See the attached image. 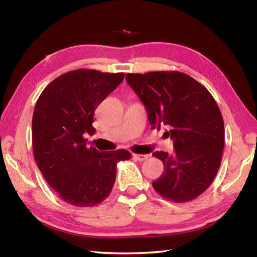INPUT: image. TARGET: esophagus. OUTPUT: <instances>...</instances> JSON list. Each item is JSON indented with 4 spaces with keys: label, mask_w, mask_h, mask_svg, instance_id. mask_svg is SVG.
<instances>
[{
    "label": "esophagus",
    "mask_w": 257,
    "mask_h": 257,
    "mask_svg": "<svg viewBox=\"0 0 257 257\" xmlns=\"http://www.w3.org/2000/svg\"><path fill=\"white\" fill-rule=\"evenodd\" d=\"M149 156L150 155H147V154H133V158L138 160V161H145L149 159Z\"/></svg>",
    "instance_id": "1"
}]
</instances>
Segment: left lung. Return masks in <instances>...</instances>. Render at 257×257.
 <instances>
[{"label": "left lung", "mask_w": 257, "mask_h": 257, "mask_svg": "<svg viewBox=\"0 0 257 257\" xmlns=\"http://www.w3.org/2000/svg\"><path fill=\"white\" fill-rule=\"evenodd\" d=\"M125 80L144 103L152 129L164 125L173 141L172 154L153 153L165 167L153 188L175 203L193 201L210 187L222 160L224 124L215 99L179 71L127 73Z\"/></svg>", "instance_id": "8db88e82"}]
</instances>
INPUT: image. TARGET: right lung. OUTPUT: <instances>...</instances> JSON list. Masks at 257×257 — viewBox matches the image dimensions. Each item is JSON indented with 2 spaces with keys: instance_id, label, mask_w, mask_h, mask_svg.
I'll return each instance as SVG.
<instances>
[{
  "instance_id": "right-lung-1",
  "label": "right lung",
  "mask_w": 257,
  "mask_h": 257,
  "mask_svg": "<svg viewBox=\"0 0 257 257\" xmlns=\"http://www.w3.org/2000/svg\"><path fill=\"white\" fill-rule=\"evenodd\" d=\"M124 73L78 69L47 85L33 114L34 158L43 177L70 205L102 203L113 188L116 164L130 159L125 150L99 152L86 146L95 134L94 112L123 80Z\"/></svg>"
}]
</instances>
